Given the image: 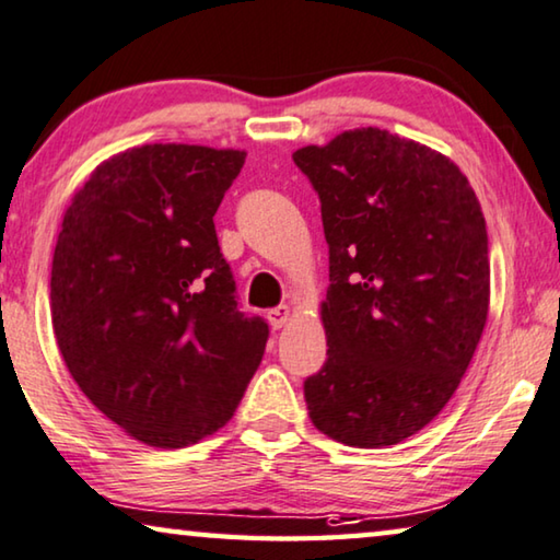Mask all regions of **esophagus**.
<instances>
[{
  "label": "esophagus",
  "mask_w": 560,
  "mask_h": 560,
  "mask_svg": "<svg viewBox=\"0 0 560 560\" xmlns=\"http://www.w3.org/2000/svg\"><path fill=\"white\" fill-rule=\"evenodd\" d=\"M289 319H291V308L287 304H281V306L271 308V312H269V322H271L273 329H281Z\"/></svg>",
  "instance_id": "1"
}]
</instances>
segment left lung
Listing matches in <instances>:
<instances>
[{"label":"left lung","instance_id":"1","mask_svg":"<svg viewBox=\"0 0 560 560\" xmlns=\"http://www.w3.org/2000/svg\"><path fill=\"white\" fill-rule=\"evenodd\" d=\"M294 163L329 244V349L304 382L308 417L345 445H397L455 395L486 327L480 203L450 158L380 128L306 145Z\"/></svg>","mask_w":560,"mask_h":560}]
</instances>
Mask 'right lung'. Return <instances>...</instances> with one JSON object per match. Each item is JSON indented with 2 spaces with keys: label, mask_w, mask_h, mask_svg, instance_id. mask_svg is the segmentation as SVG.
Here are the masks:
<instances>
[{
  "label": "right lung",
  "mask_w": 560,
  "mask_h": 560,
  "mask_svg": "<svg viewBox=\"0 0 560 560\" xmlns=\"http://www.w3.org/2000/svg\"><path fill=\"white\" fill-rule=\"evenodd\" d=\"M244 150L155 143L97 165L52 256L62 360L100 412L145 445L188 447L226 424L269 324L238 308L213 215Z\"/></svg>",
  "instance_id": "right-lung-1"
}]
</instances>
